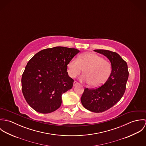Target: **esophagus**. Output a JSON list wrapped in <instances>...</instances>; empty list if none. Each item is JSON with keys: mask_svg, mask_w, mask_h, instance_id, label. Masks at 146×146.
Returning a JSON list of instances; mask_svg holds the SVG:
<instances>
[{"mask_svg": "<svg viewBox=\"0 0 146 146\" xmlns=\"http://www.w3.org/2000/svg\"><path fill=\"white\" fill-rule=\"evenodd\" d=\"M78 84H79L78 82H77L76 81H75V82H74V86H76V85H78Z\"/></svg>", "mask_w": 146, "mask_h": 146, "instance_id": "1", "label": "esophagus"}]
</instances>
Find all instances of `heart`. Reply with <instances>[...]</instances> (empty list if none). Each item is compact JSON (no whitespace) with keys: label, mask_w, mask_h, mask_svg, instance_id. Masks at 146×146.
I'll return each mask as SVG.
<instances>
[{"label":"heart","mask_w":146,"mask_h":146,"mask_svg":"<svg viewBox=\"0 0 146 146\" xmlns=\"http://www.w3.org/2000/svg\"><path fill=\"white\" fill-rule=\"evenodd\" d=\"M84 70L82 80L93 87L100 86L106 82L111 71V65L99 55L94 53H85L80 55L78 60L73 58L67 64L69 76L75 78Z\"/></svg>","instance_id":"1"}]
</instances>
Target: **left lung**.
Instances as JSON below:
<instances>
[{"label": "left lung", "instance_id": "left-lung-1", "mask_svg": "<svg viewBox=\"0 0 146 146\" xmlns=\"http://www.w3.org/2000/svg\"><path fill=\"white\" fill-rule=\"evenodd\" d=\"M94 51L108 58L111 63L112 71L101 86L96 89L86 88L81 102L88 110L100 113L110 109L121 100L125 93L129 72L127 63L117 53L104 49Z\"/></svg>", "mask_w": 146, "mask_h": 146}]
</instances>
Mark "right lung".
Here are the masks:
<instances>
[{
	"instance_id": "1",
	"label": "right lung",
	"mask_w": 146,
	"mask_h": 146,
	"mask_svg": "<svg viewBox=\"0 0 146 146\" xmlns=\"http://www.w3.org/2000/svg\"><path fill=\"white\" fill-rule=\"evenodd\" d=\"M80 51L56 46L42 50L28 62L22 76V91L29 106L48 113L62 104V95L72 88L74 80L67 73V64Z\"/></svg>"
}]
</instances>
